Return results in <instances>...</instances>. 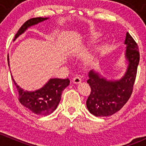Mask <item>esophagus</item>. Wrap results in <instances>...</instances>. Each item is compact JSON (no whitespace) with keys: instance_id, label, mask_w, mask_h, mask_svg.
Segmentation results:
<instances>
[{"instance_id":"1","label":"esophagus","mask_w":146,"mask_h":146,"mask_svg":"<svg viewBox=\"0 0 146 146\" xmlns=\"http://www.w3.org/2000/svg\"><path fill=\"white\" fill-rule=\"evenodd\" d=\"M73 83H76V84L80 83V82H81V78L78 76H76V77L73 78Z\"/></svg>"}]
</instances>
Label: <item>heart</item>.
<instances>
[{
  "instance_id": "heart-1",
  "label": "heart",
  "mask_w": 146,
  "mask_h": 146,
  "mask_svg": "<svg viewBox=\"0 0 146 146\" xmlns=\"http://www.w3.org/2000/svg\"><path fill=\"white\" fill-rule=\"evenodd\" d=\"M99 38V35L98 34H92L89 37V42H95L98 40V39Z\"/></svg>"
}]
</instances>
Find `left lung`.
<instances>
[{"mask_svg":"<svg viewBox=\"0 0 146 146\" xmlns=\"http://www.w3.org/2000/svg\"><path fill=\"white\" fill-rule=\"evenodd\" d=\"M126 58L128 67L119 80H107L99 73L90 70L88 82L91 92L86 104L90 112L96 117H108L119 111L127 102L133 92L140 60L138 46L129 32L126 33Z\"/></svg>","mask_w":146,"mask_h":146,"instance_id":"8db88e82","label":"left lung"}]
</instances>
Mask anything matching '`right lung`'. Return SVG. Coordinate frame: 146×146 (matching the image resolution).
<instances>
[{
  "mask_svg": "<svg viewBox=\"0 0 146 146\" xmlns=\"http://www.w3.org/2000/svg\"><path fill=\"white\" fill-rule=\"evenodd\" d=\"M48 17H34L26 21L17 31L13 41L29 27L47 20ZM8 66L9 58L8 57ZM13 81L18 91V100L23 106L36 115L46 116L51 114L56 109L61 98L64 90L70 83L68 78H51L39 90L33 92L25 91L17 85L11 76Z\"/></svg>",
  "mask_w": 146,
  "mask_h": 146,
  "instance_id": "1",
  "label": "right lung"
}]
</instances>
